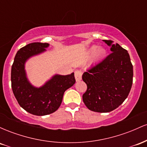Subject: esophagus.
Returning <instances> with one entry per match:
<instances>
[{"instance_id":"esophagus-1","label":"esophagus","mask_w":147,"mask_h":147,"mask_svg":"<svg viewBox=\"0 0 147 147\" xmlns=\"http://www.w3.org/2000/svg\"><path fill=\"white\" fill-rule=\"evenodd\" d=\"M82 72L80 70H77L75 72V77L77 82H79V81L82 79Z\"/></svg>"}]
</instances>
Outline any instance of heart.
I'll use <instances>...</instances> for the list:
<instances>
[{"mask_svg":"<svg viewBox=\"0 0 147 147\" xmlns=\"http://www.w3.org/2000/svg\"><path fill=\"white\" fill-rule=\"evenodd\" d=\"M106 55V50L102 48H98L97 46H92L88 52V55L90 57L94 56L95 60H100L104 58Z\"/></svg>","mask_w":147,"mask_h":147,"instance_id":"1","label":"heart"}]
</instances>
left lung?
Masks as SVG:
<instances>
[{
	"label": "left lung",
	"instance_id": "8db88e82",
	"mask_svg": "<svg viewBox=\"0 0 147 147\" xmlns=\"http://www.w3.org/2000/svg\"><path fill=\"white\" fill-rule=\"evenodd\" d=\"M111 53L82 75L87 85L83 101L89 110L108 113L115 110L129 95L133 84V65L127 50L111 40Z\"/></svg>",
	"mask_w": 147,
	"mask_h": 147
}]
</instances>
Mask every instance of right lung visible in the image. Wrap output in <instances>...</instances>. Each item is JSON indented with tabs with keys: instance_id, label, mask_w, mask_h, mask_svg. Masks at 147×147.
I'll return each mask as SVG.
<instances>
[{
	"instance_id": "add662e5",
	"label": "right lung",
	"mask_w": 147,
	"mask_h": 147,
	"mask_svg": "<svg viewBox=\"0 0 147 147\" xmlns=\"http://www.w3.org/2000/svg\"><path fill=\"white\" fill-rule=\"evenodd\" d=\"M48 43L35 42L20 49L11 66V82L13 93L24 110L35 115H46L59 108L64 92L74 85V73L54 76L41 88L30 84L25 71V63L30 57L44 52Z\"/></svg>"
}]
</instances>
